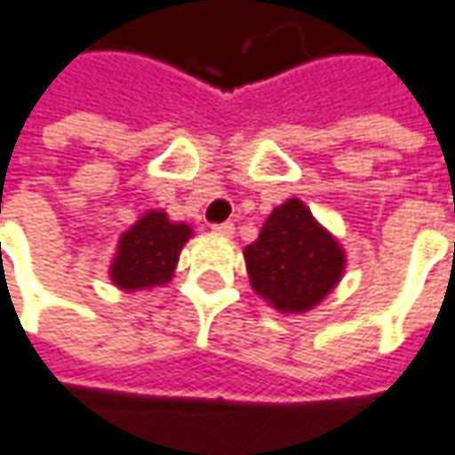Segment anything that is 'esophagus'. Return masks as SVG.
<instances>
[{"mask_svg": "<svg viewBox=\"0 0 455 455\" xmlns=\"http://www.w3.org/2000/svg\"><path fill=\"white\" fill-rule=\"evenodd\" d=\"M213 231H216L219 236H231V234H234V224H231V221H224V224H216V227H213Z\"/></svg>", "mask_w": 455, "mask_h": 455, "instance_id": "1", "label": "esophagus"}]
</instances>
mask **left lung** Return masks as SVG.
Here are the masks:
<instances>
[{"label": "left lung", "instance_id": "left-lung-1", "mask_svg": "<svg viewBox=\"0 0 455 455\" xmlns=\"http://www.w3.org/2000/svg\"><path fill=\"white\" fill-rule=\"evenodd\" d=\"M251 287L280 313H306L339 285L346 267L341 244L310 208L290 198L267 216L257 242L244 249Z\"/></svg>", "mask_w": 455, "mask_h": 455}]
</instances>
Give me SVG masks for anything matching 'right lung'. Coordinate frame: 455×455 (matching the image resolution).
I'll use <instances>...</instances> for the list:
<instances>
[{"instance_id": "obj_1", "label": "right lung", "mask_w": 455, "mask_h": 455, "mask_svg": "<svg viewBox=\"0 0 455 455\" xmlns=\"http://www.w3.org/2000/svg\"><path fill=\"white\" fill-rule=\"evenodd\" d=\"M188 224L170 221L165 211H148L134 227L122 234L111 262V283L122 290H148L165 285L190 239Z\"/></svg>"}]
</instances>
